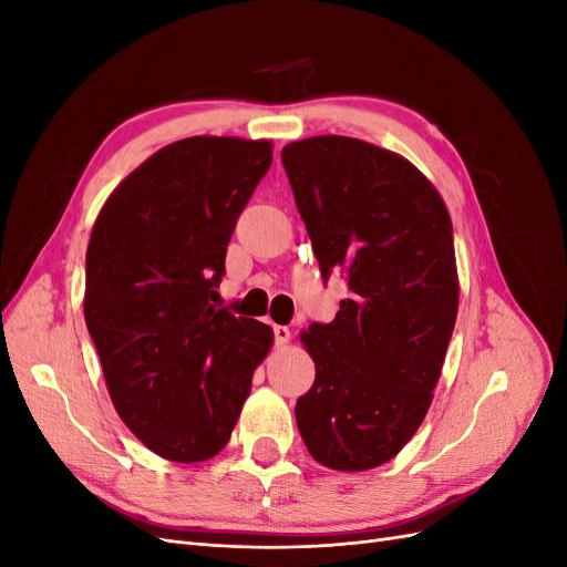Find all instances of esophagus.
Listing matches in <instances>:
<instances>
[{
  "instance_id": "1",
  "label": "esophagus",
  "mask_w": 567,
  "mask_h": 567,
  "mask_svg": "<svg viewBox=\"0 0 567 567\" xmlns=\"http://www.w3.org/2000/svg\"><path fill=\"white\" fill-rule=\"evenodd\" d=\"M288 340H290L288 326H274V342H277V346H286Z\"/></svg>"
}]
</instances>
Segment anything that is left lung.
<instances>
[{"instance_id":"left-lung-1","label":"left lung","mask_w":567,"mask_h":567,"mask_svg":"<svg viewBox=\"0 0 567 567\" xmlns=\"http://www.w3.org/2000/svg\"><path fill=\"white\" fill-rule=\"evenodd\" d=\"M281 163L323 284L348 279L331 323L302 333L317 375L296 404L305 447L333 471L383 466L433 402L458 310L447 208L398 153L350 136L288 144Z\"/></svg>"}]
</instances>
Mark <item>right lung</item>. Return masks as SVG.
<instances>
[{"mask_svg":"<svg viewBox=\"0 0 567 567\" xmlns=\"http://www.w3.org/2000/svg\"><path fill=\"white\" fill-rule=\"evenodd\" d=\"M269 165V142L188 136L136 167L94 221L84 321L120 419L163 458L225 447L271 348L269 326L213 305Z\"/></svg>","mask_w":567,"mask_h":567,"instance_id":"1","label":"right lung"}]
</instances>
